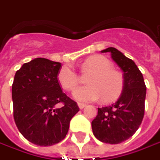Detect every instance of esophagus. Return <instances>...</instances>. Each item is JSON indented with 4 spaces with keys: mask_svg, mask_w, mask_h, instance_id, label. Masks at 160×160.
<instances>
[{
    "mask_svg": "<svg viewBox=\"0 0 160 160\" xmlns=\"http://www.w3.org/2000/svg\"><path fill=\"white\" fill-rule=\"evenodd\" d=\"M78 106H79L80 109H83V108H85L87 106V104L86 103H82V102H79L78 103Z\"/></svg>",
    "mask_w": 160,
    "mask_h": 160,
    "instance_id": "esophagus-1",
    "label": "esophagus"
}]
</instances>
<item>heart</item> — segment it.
<instances>
[{"label": "heart", "instance_id": "obj_1", "mask_svg": "<svg viewBox=\"0 0 160 160\" xmlns=\"http://www.w3.org/2000/svg\"><path fill=\"white\" fill-rule=\"evenodd\" d=\"M84 67L90 70L93 74L88 79V86L78 88L73 92V97L80 102H92L102 97V101L111 102L117 99L121 94L124 80L112 63L102 56H92L87 58ZM59 84L66 91H72L79 81L74 69L70 65H63L58 72Z\"/></svg>", "mask_w": 160, "mask_h": 160}]
</instances>
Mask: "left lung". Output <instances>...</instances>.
I'll list each match as a JSON object with an SVG mask.
<instances>
[{"label":"left lung","instance_id":"left-lung-1","mask_svg":"<svg viewBox=\"0 0 160 160\" xmlns=\"http://www.w3.org/2000/svg\"><path fill=\"white\" fill-rule=\"evenodd\" d=\"M102 52L111 53L113 61L123 71L124 87L117 102L98 108L97 117L92 121V130L99 141L118 144L130 138L140 127L144 116L146 86L133 60L115 48H108Z\"/></svg>","mask_w":160,"mask_h":160}]
</instances>
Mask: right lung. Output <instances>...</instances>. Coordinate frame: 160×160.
Here are the masks:
<instances>
[{
    "mask_svg": "<svg viewBox=\"0 0 160 160\" xmlns=\"http://www.w3.org/2000/svg\"><path fill=\"white\" fill-rule=\"evenodd\" d=\"M62 66L46 58L25 63L12 84L15 123L25 139L39 146H51L66 136L70 121L80 111L64 94L58 80ZM58 103L62 107L56 108Z\"/></svg>",
    "mask_w": 160,
    "mask_h": 160,
    "instance_id": "obj_1",
    "label": "right lung"
}]
</instances>
